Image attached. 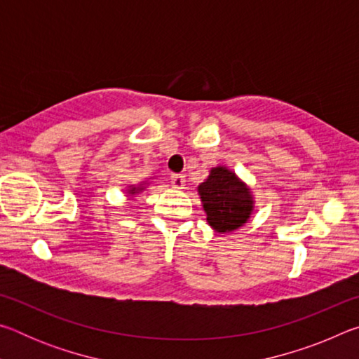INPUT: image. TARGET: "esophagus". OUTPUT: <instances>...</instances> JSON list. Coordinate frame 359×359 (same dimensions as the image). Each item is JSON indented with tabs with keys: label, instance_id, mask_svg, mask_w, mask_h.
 <instances>
[{
	"label": "esophagus",
	"instance_id": "34e87169",
	"mask_svg": "<svg viewBox=\"0 0 359 359\" xmlns=\"http://www.w3.org/2000/svg\"><path fill=\"white\" fill-rule=\"evenodd\" d=\"M171 184H172L174 188H177V190H180V188L185 187V175L171 174Z\"/></svg>",
	"mask_w": 359,
	"mask_h": 359
}]
</instances>
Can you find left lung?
Here are the masks:
<instances>
[{"label": "left lung", "mask_w": 359, "mask_h": 359, "mask_svg": "<svg viewBox=\"0 0 359 359\" xmlns=\"http://www.w3.org/2000/svg\"><path fill=\"white\" fill-rule=\"evenodd\" d=\"M199 194L208 222L218 233L239 228L250 217V191L226 168L212 169L209 179L199 185Z\"/></svg>", "instance_id": "1"}]
</instances>
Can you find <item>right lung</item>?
<instances>
[{
    "mask_svg": "<svg viewBox=\"0 0 359 359\" xmlns=\"http://www.w3.org/2000/svg\"><path fill=\"white\" fill-rule=\"evenodd\" d=\"M136 190V188H133V190L131 191H135ZM137 190H141V188H137Z\"/></svg>",
    "mask_w": 359,
    "mask_h": 359,
    "instance_id": "1",
    "label": "right lung"
}]
</instances>
